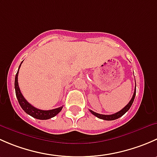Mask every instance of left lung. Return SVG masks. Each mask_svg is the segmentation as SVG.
<instances>
[{"label":"left lung","mask_w":157,"mask_h":157,"mask_svg":"<svg viewBox=\"0 0 157 157\" xmlns=\"http://www.w3.org/2000/svg\"><path fill=\"white\" fill-rule=\"evenodd\" d=\"M135 95H136V87H135V90H134V95H133L131 101L128 102V105H126L125 107H124V108L121 109V111H119V112H116V113H115V114H112V115H102V114L96 113V112H93V111H92V110H90V112H91L93 115L96 116L97 118H100V119L106 120V121H112V120L118 119V118H120V117L122 116L123 115H124V114H125L126 112L129 110V109L131 108V105H132L133 102H134V98H135Z\"/></svg>","instance_id":"1"}]
</instances>
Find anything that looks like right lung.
I'll use <instances>...</instances> for the list:
<instances>
[{"instance_id":"obj_1","label":"right lung","mask_w":157,"mask_h":157,"mask_svg":"<svg viewBox=\"0 0 157 157\" xmlns=\"http://www.w3.org/2000/svg\"><path fill=\"white\" fill-rule=\"evenodd\" d=\"M23 63V61L21 62V64ZM21 64H20V69ZM19 69L17 71V74H16L15 77V83H14V86H15V91H16V96H17V100H18L19 104L20 105L21 108L24 110V112L26 113H27L28 115H31L32 117L35 118H37V119L40 120H46L49 119L51 118H53L55 115H58L62 109L63 106L59 107V108H57L55 109H52V110H41L37 108H35L34 106L29 103L26 100L24 97H23V94L20 92V88H19L18 85V73H19Z\"/></svg>"}]
</instances>
